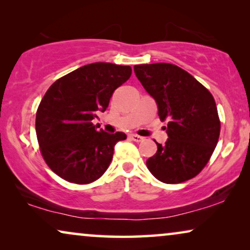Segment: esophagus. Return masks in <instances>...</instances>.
Wrapping results in <instances>:
<instances>
[{"mask_svg": "<svg viewBox=\"0 0 250 250\" xmlns=\"http://www.w3.org/2000/svg\"><path fill=\"white\" fill-rule=\"evenodd\" d=\"M129 139L133 140V141H134V142H142L143 140H145V139L142 138V136L136 135V134H132V135H129Z\"/></svg>", "mask_w": 250, "mask_h": 250, "instance_id": "esophagus-1", "label": "esophagus"}]
</instances>
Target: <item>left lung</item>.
I'll use <instances>...</instances> for the list:
<instances>
[{
    "label": "left lung",
    "mask_w": 250,
    "mask_h": 250,
    "mask_svg": "<svg viewBox=\"0 0 250 250\" xmlns=\"http://www.w3.org/2000/svg\"><path fill=\"white\" fill-rule=\"evenodd\" d=\"M134 71L167 123L168 140L157 143L146 167L157 180L182 183L199 174L213 155L221 122L213 95L192 75L172 63L136 64Z\"/></svg>",
    "instance_id": "obj_1"
}]
</instances>
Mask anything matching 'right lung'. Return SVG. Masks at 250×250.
<instances>
[{"label":"right lung","mask_w":250,"mask_h":250,"mask_svg":"<svg viewBox=\"0 0 250 250\" xmlns=\"http://www.w3.org/2000/svg\"><path fill=\"white\" fill-rule=\"evenodd\" d=\"M132 68L110 62L83 66L57 80L36 112V135L46 165L70 183L88 184L104 175L122 132L97 131L92 121L104 112Z\"/></svg>","instance_id":"right-lung-1"}]
</instances>
